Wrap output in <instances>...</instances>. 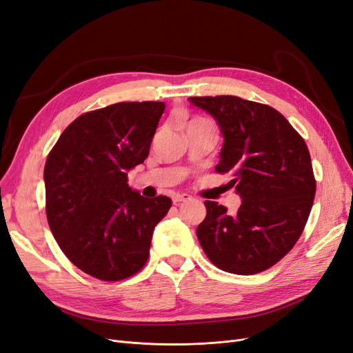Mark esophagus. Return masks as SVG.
I'll return each mask as SVG.
<instances>
[{
    "mask_svg": "<svg viewBox=\"0 0 353 353\" xmlns=\"http://www.w3.org/2000/svg\"><path fill=\"white\" fill-rule=\"evenodd\" d=\"M190 199H191L190 194H175V196L172 197V201H174V205H179V203L187 201V200H190Z\"/></svg>",
    "mask_w": 353,
    "mask_h": 353,
    "instance_id": "34e87169",
    "label": "esophagus"
}]
</instances>
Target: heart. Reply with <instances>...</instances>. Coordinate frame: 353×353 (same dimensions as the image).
I'll return each instance as SVG.
<instances>
[{
    "mask_svg": "<svg viewBox=\"0 0 353 353\" xmlns=\"http://www.w3.org/2000/svg\"><path fill=\"white\" fill-rule=\"evenodd\" d=\"M205 119H201V117H194V119H191L190 122H188V125L187 126H190V125H194V123H197V122H203Z\"/></svg>",
    "mask_w": 353,
    "mask_h": 353,
    "instance_id": "heart-1",
    "label": "heart"
}]
</instances>
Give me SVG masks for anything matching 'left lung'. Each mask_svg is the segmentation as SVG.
Masks as SVG:
<instances>
[{
	"label": "left lung",
	"instance_id": "left-lung-1",
	"mask_svg": "<svg viewBox=\"0 0 353 353\" xmlns=\"http://www.w3.org/2000/svg\"><path fill=\"white\" fill-rule=\"evenodd\" d=\"M221 128L216 172L230 174L241 205L236 215L206 200L197 239L219 270L252 275L292 250L306 225L315 196L311 156L285 117L266 104L236 95L190 97Z\"/></svg>",
	"mask_w": 353,
	"mask_h": 353
}]
</instances>
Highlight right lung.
Masks as SVG:
<instances>
[{
  "instance_id": "obj_1",
  "label": "right lung",
  "mask_w": 353,
  "mask_h": 353,
  "mask_svg": "<svg viewBox=\"0 0 353 353\" xmlns=\"http://www.w3.org/2000/svg\"><path fill=\"white\" fill-rule=\"evenodd\" d=\"M165 112L162 101L116 103L77 117L50 152L48 225L69 261L94 279L119 281L140 271L154 227L172 200L145 199L128 185Z\"/></svg>"
}]
</instances>
